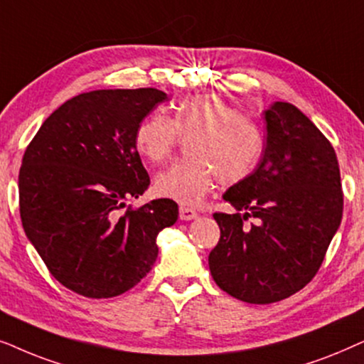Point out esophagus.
<instances>
[{"mask_svg":"<svg viewBox=\"0 0 364 364\" xmlns=\"http://www.w3.org/2000/svg\"><path fill=\"white\" fill-rule=\"evenodd\" d=\"M196 216H198V213L195 210H191V208H186V206L179 208V218H181L183 221H191V220H195Z\"/></svg>","mask_w":364,"mask_h":364,"instance_id":"1","label":"esophagus"}]
</instances>
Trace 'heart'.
Masks as SVG:
<instances>
[{
  "mask_svg": "<svg viewBox=\"0 0 364 364\" xmlns=\"http://www.w3.org/2000/svg\"><path fill=\"white\" fill-rule=\"evenodd\" d=\"M179 138H193L190 161L158 174L154 191L183 206L200 205L218 179L225 186L243 183L259 166L266 148L263 128L218 96L179 101L173 118L153 111L138 123L133 143L144 159L159 164L171 158Z\"/></svg>",
  "mask_w": 364,
  "mask_h": 364,
  "instance_id": "b5f03b06",
  "label": "heart"
}]
</instances>
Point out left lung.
Segmentation results:
<instances>
[{"label":"left lung","mask_w":364,"mask_h":364,"mask_svg":"<svg viewBox=\"0 0 364 364\" xmlns=\"http://www.w3.org/2000/svg\"><path fill=\"white\" fill-rule=\"evenodd\" d=\"M264 119L263 159L223 195L236 213L213 215L221 236L208 258L218 287L253 304L306 287L343 218L340 166L326 136L291 103L276 101Z\"/></svg>","instance_id":"8db88e82"}]
</instances>
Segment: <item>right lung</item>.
<instances>
[{"label": "right lung", "mask_w": 364, "mask_h": 364, "mask_svg": "<svg viewBox=\"0 0 364 364\" xmlns=\"http://www.w3.org/2000/svg\"><path fill=\"white\" fill-rule=\"evenodd\" d=\"M164 100L156 88L81 93L48 116L24 151V232L50 273L81 296L136 287L158 258V232L178 220L168 198L126 206L149 186L134 129Z\"/></svg>", "instance_id": "obj_1"}]
</instances>
